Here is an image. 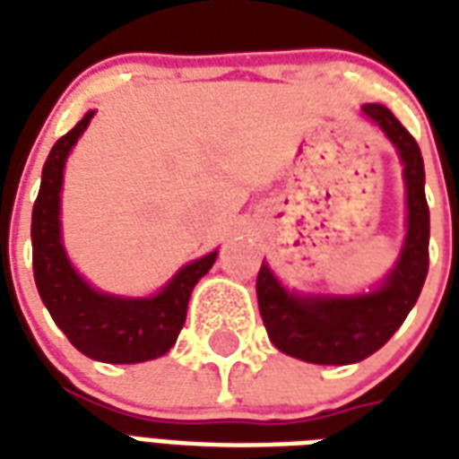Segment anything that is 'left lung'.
<instances>
[{
  "label": "left lung",
  "mask_w": 459,
  "mask_h": 459,
  "mask_svg": "<svg viewBox=\"0 0 459 459\" xmlns=\"http://www.w3.org/2000/svg\"><path fill=\"white\" fill-rule=\"evenodd\" d=\"M361 113L385 132L403 161L408 230L394 270L364 295H295L280 285L265 263L255 280L260 317L270 342L282 354L309 364H356L378 351L403 325L428 275L430 211L420 147L385 105L366 103Z\"/></svg>",
  "instance_id": "obj_1"
}]
</instances>
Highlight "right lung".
<instances>
[{"instance_id": "right-lung-1", "label": "right lung", "mask_w": 459, "mask_h": 459, "mask_svg": "<svg viewBox=\"0 0 459 459\" xmlns=\"http://www.w3.org/2000/svg\"><path fill=\"white\" fill-rule=\"evenodd\" d=\"M93 115V110L85 113L74 130L65 132L44 164L31 213L34 280L46 309L81 354L105 364H140L174 346L186 319L191 290L216 263L219 250L184 265L152 298L98 292L75 273L61 243V186L65 160Z\"/></svg>"}]
</instances>
